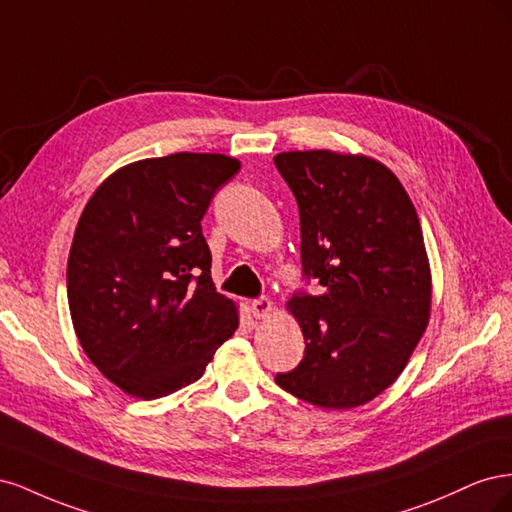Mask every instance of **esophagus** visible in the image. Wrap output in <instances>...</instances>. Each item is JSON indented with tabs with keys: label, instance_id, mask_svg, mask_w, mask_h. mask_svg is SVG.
<instances>
[{
	"label": "esophagus",
	"instance_id": "obj_1",
	"mask_svg": "<svg viewBox=\"0 0 512 512\" xmlns=\"http://www.w3.org/2000/svg\"><path fill=\"white\" fill-rule=\"evenodd\" d=\"M250 312L254 314V318H267V316H271V312H273V303H271L267 297L254 299V301L250 303Z\"/></svg>",
	"mask_w": 512,
	"mask_h": 512
}]
</instances>
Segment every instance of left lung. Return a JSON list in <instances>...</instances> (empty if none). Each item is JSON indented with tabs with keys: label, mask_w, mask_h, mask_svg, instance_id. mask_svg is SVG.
Wrapping results in <instances>:
<instances>
[{
	"label": "left lung",
	"mask_w": 512,
	"mask_h": 512,
	"mask_svg": "<svg viewBox=\"0 0 512 512\" xmlns=\"http://www.w3.org/2000/svg\"><path fill=\"white\" fill-rule=\"evenodd\" d=\"M299 205L303 273L324 286L288 301L303 361L275 382L324 410H350L399 378L431 314L423 230L393 170L361 153L273 158Z\"/></svg>",
	"instance_id": "1"
}]
</instances>
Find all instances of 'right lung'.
I'll use <instances>...</instances> for the list:
<instances>
[{
  "instance_id": "1",
  "label": "right lung",
  "mask_w": 512,
  "mask_h": 512,
  "mask_svg": "<svg viewBox=\"0 0 512 512\" xmlns=\"http://www.w3.org/2000/svg\"><path fill=\"white\" fill-rule=\"evenodd\" d=\"M241 162L173 153L123 166L87 200L68 256L76 337L121 391L158 399L196 382L239 327L211 280L200 220Z\"/></svg>"
}]
</instances>
